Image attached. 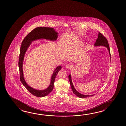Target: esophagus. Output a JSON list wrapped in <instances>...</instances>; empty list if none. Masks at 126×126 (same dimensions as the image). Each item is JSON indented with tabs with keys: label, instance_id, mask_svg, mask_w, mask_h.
<instances>
[{
	"label": "esophagus",
	"instance_id": "obj_1",
	"mask_svg": "<svg viewBox=\"0 0 126 126\" xmlns=\"http://www.w3.org/2000/svg\"><path fill=\"white\" fill-rule=\"evenodd\" d=\"M66 68H68V69H71V68H72V65H71L70 64H67L66 65Z\"/></svg>",
	"mask_w": 126,
	"mask_h": 126
}]
</instances>
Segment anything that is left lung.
Returning a JSON list of instances; mask_svg holds the SVG:
<instances>
[{
  "label": "left lung",
  "instance_id": "8db88e82",
  "mask_svg": "<svg viewBox=\"0 0 126 126\" xmlns=\"http://www.w3.org/2000/svg\"><path fill=\"white\" fill-rule=\"evenodd\" d=\"M94 46L95 47H98V46H104L107 47L108 50L109 52V55L110 57V59H111V54H110V48H109V45L107 39L104 35L100 33L99 32L98 34V37L97 40H96V42L94 43ZM68 79L69 80L70 82V85L72 89L73 93L74 94H75L80 98H86L87 97H91L93 96L94 94H92V95H84L80 93H79L77 91H76V89L73 86V84L72 83V78H71V74L69 75L68 76Z\"/></svg>",
  "mask_w": 126,
  "mask_h": 126
}]
</instances>
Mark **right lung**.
Wrapping results in <instances>:
<instances>
[{"label": "right lung", "instance_id": "right-lung-1", "mask_svg": "<svg viewBox=\"0 0 126 126\" xmlns=\"http://www.w3.org/2000/svg\"><path fill=\"white\" fill-rule=\"evenodd\" d=\"M58 32H56L53 28L37 27L27 35L21 43L18 62L20 80L28 91H29L32 94L36 97H45L53 91L54 89V82L56 76L62 67L58 66L54 70L53 74L52 75L50 85L47 89L44 90H38L34 89L26 83L24 77L23 64L25 54L31 45L32 41L40 39H47L50 41H56L58 38Z\"/></svg>", "mask_w": 126, "mask_h": 126}]
</instances>
